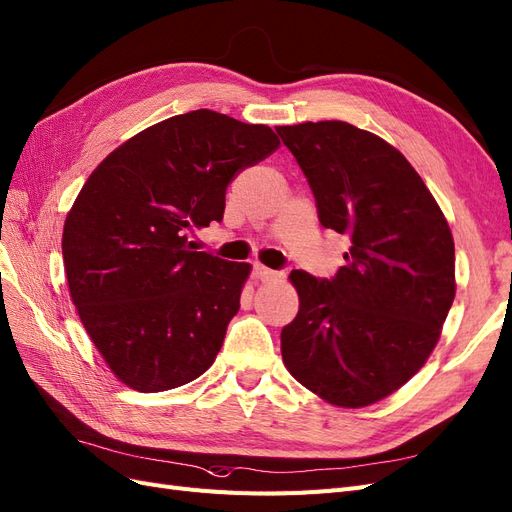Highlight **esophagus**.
<instances>
[{"label": "esophagus", "mask_w": 512, "mask_h": 512, "mask_svg": "<svg viewBox=\"0 0 512 512\" xmlns=\"http://www.w3.org/2000/svg\"><path fill=\"white\" fill-rule=\"evenodd\" d=\"M252 275H254V280H258V282H271V280H275V277H277L275 271L262 267V265H254Z\"/></svg>", "instance_id": "esophagus-1"}]
</instances>
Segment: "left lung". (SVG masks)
Instances as JSON below:
<instances>
[{
    "instance_id": "left-lung-1",
    "label": "left lung",
    "mask_w": 512,
    "mask_h": 512,
    "mask_svg": "<svg viewBox=\"0 0 512 512\" xmlns=\"http://www.w3.org/2000/svg\"><path fill=\"white\" fill-rule=\"evenodd\" d=\"M316 198L318 220L350 239L331 280L294 269L299 314L282 356L305 389L363 408L406 384L436 348L455 299L451 228L410 162L346 121L275 128Z\"/></svg>"
}]
</instances>
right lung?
I'll use <instances>...</instances> for the list:
<instances>
[{"instance_id": "add662e5", "label": "right lung", "mask_w": 512, "mask_h": 512, "mask_svg": "<svg viewBox=\"0 0 512 512\" xmlns=\"http://www.w3.org/2000/svg\"><path fill=\"white\" fill-rule=\"evenodd\" d=\"M280 145L269 126L200 108L132 136L89 175L64 224L72 303L113 374L141 393L196 380L239 312L247 262L196 252L239 170Z\"/></svg>"}]
</instances>
